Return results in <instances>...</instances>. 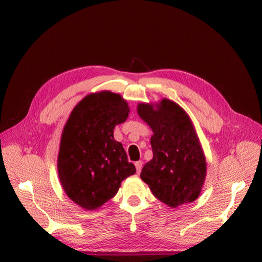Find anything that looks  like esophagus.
Listing matches in <instances>:
<instances>
[{
    "mask_svg": "<svg viewBox=\"0 0 262 262\" xmlns=\"http://www.w3.org/2000/svg\"><path fill=\"white\" fill-rule=\"evenodd\" d=\"M135 167H136V170H137V173H140L141 168H143V161L135 162Z\"/></svg>",
    "mask_w": 262,
    "mask_h": 262,
    "instance_id": "esophagus-1",
    "label": "esophagus"
}]
</instances>
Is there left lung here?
<instances>
[{
	"label": "left lung",
	"mask_w": 262,
	"mask_h": 262,
	"mask_svg": "<svg viewBox=\"0 0 262 262\" xmlns=\"http://www.w3.org/2000/svg\"><path fill=\"white\" fill-rule=\"evenodd\" d=\"M137 113L154 133V157L141 170V180L170 207L192 203L205 182L206 159L189 114L168 99L139 103Z\"/></svg>",
	"instance_id": "8db88e82"
}]
</instances>
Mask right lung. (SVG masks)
Returning <instances> with one entry per match:
<instances>
[{"label": "right lung", "mask_w": 262, "mask_h": 262, "mask_svg": "<svg viewBox=\"0 0 262 262\" xmlns=\"http://www.w3.org/2000/svg\"><path fill=\"white\" fill-rule=\"evenodd\" d=\"M129 106L118 93L101 91L82 99L67 121L58 154V176L67 195L86 211L115 196L126 178L136 173L114 128Z\"/></svg>", "instance_id": "obj_1"}]
</instances>
